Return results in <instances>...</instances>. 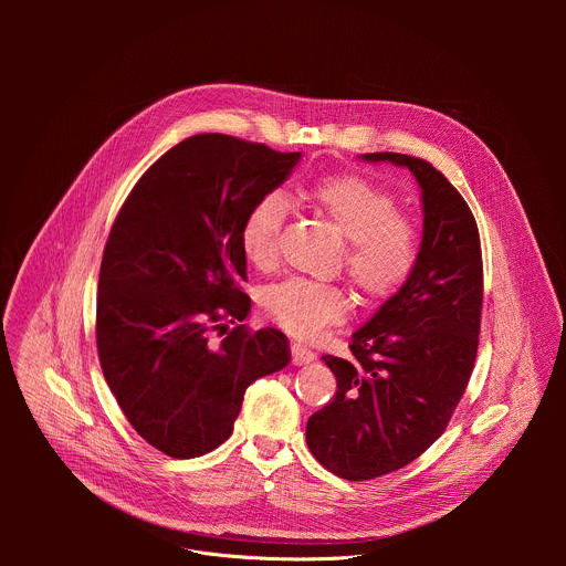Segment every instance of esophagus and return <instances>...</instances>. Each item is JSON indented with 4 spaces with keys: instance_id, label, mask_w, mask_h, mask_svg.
I'll use <instances>...</instances> for the list:
<instances>
[{
    "instance_id": "34e87169",
    "label": "esophagus",
    "mask_w": 566,
    "mask_h": 566,
    "mask_svg": "<svg viewBox=\"0 0 566 566\" xmlns=\"http://www.w3.org/2000/svg\"><path fill=\"white\" fill-rule=\"evenodd\" d=\"M313 358H315V354L311 349H306L304 345H300V343L291 345V360H293V365H308V363H313Z\"/></svg>"
}]
</instances>
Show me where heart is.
<instances>
[{"label":"heart","mask_w":566,"mask_h":566,"mask_svg":"<svg viewBox=\"0 0 566 566\" xmlns=\"http://www.w3.org/2000/svg\"><path fill=\"white\" fill-rule=\"evenodd\" d=\"M304 203L345 241L343 264L365 302H382L398 293L417 266L421 239L417 226L398 212L391 192L354 172L319 177L302 190ZM289 203L280 192L262 195L239 226V249L255 271L277 264L280 232ZM264 315L286 334L313 340L340 325L352 297L334 284L289 280L260 295Z\"/></svg>","instance_id":"b5f03b06"}]
</instances>
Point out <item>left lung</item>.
Returning <instances> with one entry per match:
<instances>
[{
	"label": "left lung",
	"mask_w": 566,
	"mask_h": 566,
	"mask_svg": "<svg viewBox=\"0 0 566 566\" xmlns=\"http://www.w3.org/2000/svg\"><path fill=\"white\" fill-rule=\"evenodd\" d=\"M363 158L417 177L423 239L410 280L352 336V358L322 356L338 391L308 419L306 443L349 481L408 465L443 434L474 367L483 300L479 230L457 188L417 156Z\"/></svg>",
	"instance_id": "1"
}]
</instances>
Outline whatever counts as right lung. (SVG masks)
Here are the masks:
<instances>
[{
	"mask_svg": "<svg viewBox=\"0 0 566 566\" xmlns=\"http://www.w3.org/2000/svg\"><path fill=\"white\" fill-rule=\"evenodd\" d=\"M300 151L226 134L181 140L138 179L105 244L96 345L132 428L175 459L221 446L247 387L291 360L277 329L239 325L251 311L239 226L286 181ZM228 321L238 327L219 344Z\"/></svg>",
	"mask_w": 566,
	"mask_h": 566,
	"instance_id": "1",
	"label": "right lung"
}]
</instances>
